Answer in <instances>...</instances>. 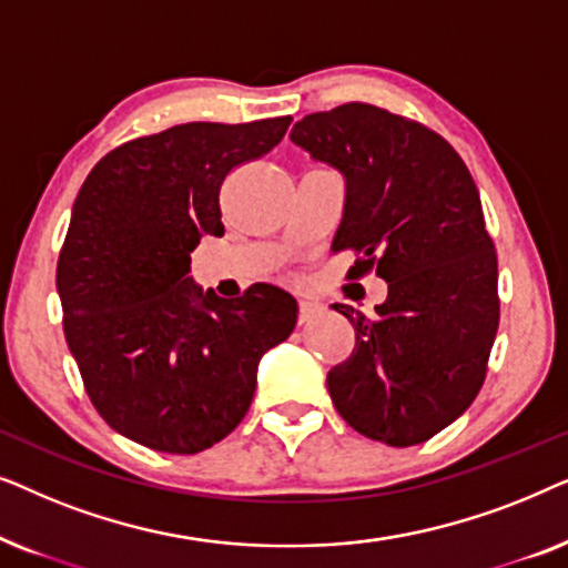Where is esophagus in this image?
<instances>
[{"mask_svg": "<svg viewBox=\"0 0 568 568\" xmlns=\"http://www.w3.org/2000/svg\"><path fill=\"white\" fill-rule=\"evenodd\" d=\"M321 310H323V307H321V305H315V302L300 300V305H297V323H300V325L310 323L317 313H321Z\"/></svg>", "mask_w": 568, "mask_h": 568, "instance_id": "obj_1", "label": "esophagus"}]
</instances>
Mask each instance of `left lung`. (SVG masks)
I'll return each mask as SVG.
<instances>
[{"instance_id":"8db88e82","label":"left lung","mask_w":568,"mask_h":568,"mask_svg":"<svg viewBox=\"0 0 568 568\" xmlns=\"http://www.w3.org/2000/svg\"><path fill=\"white\" fill-rule=\"evenodd\" d=\"M292 142L346 175L333 251L377 274V317L344 313L354 352L328 372L338 414L390 447L432 439L476 400L499 328V268L470 170L437 131L369 103L294 123Z\"/></svg>"}]
</instances>
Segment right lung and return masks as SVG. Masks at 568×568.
<instances>
[{
  "label": "right lung",
  "instance_id": "1",
  "mask_svg": "<svg viewBox=\"0 0 568 568\" xmlns=\"http://www.w3.org/2000/svg\"><path fill=\"white\" fill-rule=\"evenodd\" d=\"M290 123L193 121L131 139L77 193L57 263L64 336L92 406L139 445L196 455L222 442L251 408L263 352L297 323L278 286L220 300L189 276L201 237L224 235L222 183Z\"/></svg>",
  "mask_w": 568,
  "mask_h": 568
}]
</instances>
